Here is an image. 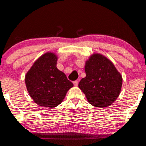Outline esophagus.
<instances>
[{
  "label": "esophagus",
  "mask_w": 146,
  "mask_h": 146,
  "mask_svg": "<svg viewBox=\"0 0 146 146\" xmlns=\"http://www.w3.org/2000/svg\"><path fill=\"white\" fill-rule=\"evenodd\" d=\"M78 80H75V81H73V84L75 86H78Z\"/></svg>",
  "instance_id": "esophagus-1"
}]
</instances>
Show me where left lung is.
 <instances>
[{"label":"left lung","instance_id":"left-lung-1","mask_svg":"<svg viewBox=\"0 0 146 146\" xmlns=\"http://www.w3.org/2000/svg\"><path fill=\"white\" fill-rule=\"evenodd\" d=\"M86 76L78 84L88 102L98 108L111 105L122 86V77L111 60L101 54L91 55L86 62Z\"/></svg>","mask_w":146,"mask_h":146}]
</instances>
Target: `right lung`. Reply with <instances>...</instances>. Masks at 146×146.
<instances>
[{
    "label": "right lung",
    "instance_id": "obj_1",
    "mask_svg": "<svg viewBox=\"0 0 146 146\" xmlns=\"http://www.w3.org/2000/svg\"><path fill=\"white\" fill-rule=\"evenodd\" d=\"M57 56L48 52L35 62L25 76L27 90L32 99L42 108H54L62 102L73 86L56 68Z\"/></svg>",
    "mask_w": 146,
    "mask_h": 146
}]
</instances>
